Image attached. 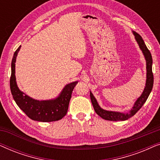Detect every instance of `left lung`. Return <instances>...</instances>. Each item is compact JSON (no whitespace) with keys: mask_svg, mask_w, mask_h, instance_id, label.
<instances>
[{"mask_svg":"<svg viewBox=\"0 0 160 160\" xmlns=\"http://www.w3.org/2000/svg\"><path fill=\"white\" fill-rule=\"evenodd\" d=\"M133 35L135 36V38L138 44L140 49L143 52V54L145 58L146 62V81L145 88H144L143 92L141 96L138 98L136 101L135 102L132 108L128 113H122L118 112V111H106L102 109L99 106L96 98L94 97L93 94L90 91V98L92 103L94 107L96 113L99 115L100 117L103 119L108 120V121H124L130 119L132 116L136 113L140 108L143 106L145 102L147 100L148 96H149L152 90L153 84H154V76L152 73V54L148 48L144 43L142 37L140 36L136 32L132 31Z\"/></svg>","mask_w":160,"mask_h":160,"instance_id":"obj_1","label":"left lung"}]
</instances>
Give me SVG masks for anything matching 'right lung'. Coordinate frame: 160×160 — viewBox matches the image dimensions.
I'll return each mask as SVG.
<instances>
[{"label":"right lung","mask_w":160,"mask_h":160,"mask_svg":"<svg viewBox=\"0 0 160 160\" xmlns=\"http://www.w3.org/2000/svg\"><path fill=\"white\" fill-rule=\"evenodd\" d=\"M21 46L14 52L12 61V75L10 89L12 95L19 108L34 121L49 122L60 120L66 115L70 100L74 87L78 82H71L65 86L58 97L52 100H38L22 92L17 84L15 76V62Z\"/></svg>","instance_id":"obj_1"}]
</instances>
